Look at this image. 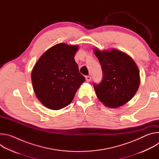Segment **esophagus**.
<instances>
[{
	"label": "esophagus",
	"mask_w": 159,
	"mask_h": 159,
	"mask_svg": "<svg viewBox=\"0 0 159 159\" xmlns=\"http://www.w3.org/2000/svg\"><path fill=\"white\" fill-rule=\"evenodd\" d=\"M85 80L87 82H90L91 80V77L90 76H85Z\"/></svg>",
	"instance_id": "1"
}]
</instances>
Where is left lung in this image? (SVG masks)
Instances as JSON below:
<instances>
[{
    "label": "left lung",
    "mask_w": 159,
    "mask_h": 159,
    "mask_svg": "<svg viewBox=\"0 0 159 159\" xmlns=\"http://www.w3.org/2000/svg\"><path fill=\"white\" fill-rule=\"evenodd\" d=\"M94 52L103 73L101 84H94L98 98L110 108L123 106L132 99L140 85L137 64L130 56L115 48L102 51L94 48Z\"/></svg>",
    "instance_id": "obj_1"
}]
</instances>
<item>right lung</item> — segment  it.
Masks as SVG:
<instances>
[{
    "mask_svg": "<svg viewBox=\"0 0 159 159\" xmlns=\"http://www.w3.org/2000/svg\"><path fill=\"white\" fill-rule=\"evenodd\" d=\"M77 45L59 43L45 52L34 65L31 81L36 98L43 106L59 110L74 99L84 77L74 57Z\"/></svg>",
    "mask_w": 159,
    "mask_h": 159,
    "instance_id": "right-lung-1",
    "label": "right lung"
}]
</instances>
